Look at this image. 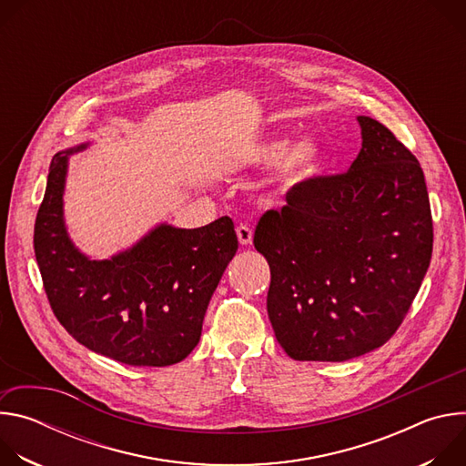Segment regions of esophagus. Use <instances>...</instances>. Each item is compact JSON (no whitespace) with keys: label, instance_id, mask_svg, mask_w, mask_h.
Instances as JSON below:
<instances>
[{"label":"esophagus","instance_id":"34e87169","mask_svg":"<svg viewBox=\"0 0 466 466\" xmlns=\"http://www.w3.org/2000/svg\"><path fill=\"white\" fill-rule=\"evenodd\" d=\"M236 234H238V239H239V243H241L243 247L252 245V230H250L247 225H239V227L236 228Z\"/></svg>","mask_w":466,"mask_h":466}]
</instances>
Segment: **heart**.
Masks as SVG:
<instances>
[{
  "label": "heart",
  "mask_w": 466,
  "mask_h": 466,
  "mask_svg": "<svg viewBox=\"0 0 466 466\" xmlns=\"http://www.w3.org/2000/svg\"><path fill=\"white\" fill-rule=\"evenodd\" d=\"M288 147V138H265L248 153V162L252 166L265 167L279 162L275 182L284 193L304 186L320 171L324 164V151L315 140H302L289 150Z\"/></svg>",
  "instance_id": "heart-1"
}]
</instances>
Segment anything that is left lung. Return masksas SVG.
<instances>
[{
  "label": "left lung",
  "mask_w": 466,
  "mask_h": 466,
  "mask_svg": "<svg viewBox=\"0 0 466 466\" xmlns=\"http://www.w3.org/2000/svg\"><path fill=\"white\" fill-rule=\"evenodd\" d=\"M358 123L363 142L349 171L308 180L254 232L271 268L269 320L297 361H347L387 343L430 268L422 167L385 125Z\"/></svg>",
  "instance_id": "left-lung-1"
}]
</instances>
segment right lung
Segmentation results:
<instances>
[{"mask_svg": "<svg viewBox=\"0 0 466 466\" xmlns=\"http://www.w3.org/2000/svg\"><path fill=\"white\" fill-rule=\"evenodd\" d=\"M53 157L35 223V256L51 309L96 354L135 367L182 361L201 339L210 299L238 250L230 218L201 228L157 225L135 245L94 259L70 239L64 187L70 157Z\"/></svg>", "mask_w": 466, "mask_h": 466, "instance_id": "add662e5", "label": "right lung"}]
</instances>
